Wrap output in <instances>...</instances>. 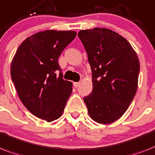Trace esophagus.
Instances as JSON below:
<instances>
[{
	"instance_id": "34e87169",
	"label": "esophagus",
	"mask_w": 155,
	"mask_h": 155,
	"mask_svg": "<svg viewBox=\"0 0 155 155\" xmlns=\"http://www.w3.org/2000/svg\"><path fill=\"white\" fill-rule=\"evenodd\" d=\"M80 82H74V83H73V86L75 87V88L78 87L80 86Z\"/></svg>"
}]
</instances>
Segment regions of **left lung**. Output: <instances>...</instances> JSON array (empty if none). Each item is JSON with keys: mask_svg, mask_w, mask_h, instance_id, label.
<instances>
[{"mask_svg": "<svg viewBox=\"0 0 155 155\" xmlns=\"http://www.w3.org/2000/svg\"><path fill=\"white\" fill-rule=\"evenodd\" d=\"M92 71L91 94L84 97L92 120L108 124L120 118L136 95L140 61L131 44L108 28L80 31Z\"/></svg>", "mask_w": 155, "mask_h": 155, "instance_id": "left-lung-1", "label": "left lung"}]
</instances>
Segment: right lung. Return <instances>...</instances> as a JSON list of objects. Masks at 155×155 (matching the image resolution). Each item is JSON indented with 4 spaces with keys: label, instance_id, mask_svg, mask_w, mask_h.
Here are the masks:
<instances>
[{
    "label": "right lung",
    "instance_id": "add662e5",
    "mask_svg": "<svg viewBox=\"0 0 155 155\" xmlns=\"http://www.w3.org/2000/svg\"><path fill=\"white\" fill-rule=\"evenodd\" d=\"M75 36L73 31H39L20 44L12 61V80L19 99L45 121L61 117L72 91V83L62 79L58 59Z\"/></svg>",
    "mask_w": 155,
    "mask_h": 155
}]
</instances>
